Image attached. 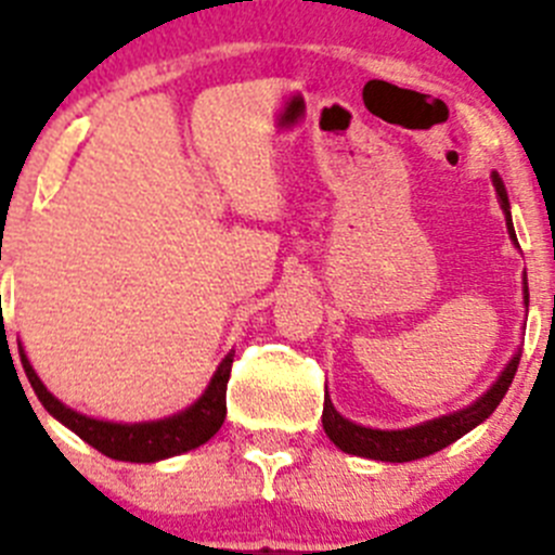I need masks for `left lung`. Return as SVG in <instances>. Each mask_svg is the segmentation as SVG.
Listing matches in <instances>:
<instances>
[{"label": "left lung", "instance_id": "1", "mask_svg": "<svg viewBox=\"0 0 555 555\" xmlns=\"http://www.w3.org/2000/svg\"><path fill=\"white\" fill-rule=\"evenodd\" d=\"M491 179H493V186H496V197H499V206H502L504 211V222H507L509 238H513V244L518 246L504 181L499 179L496 170H493ZM524 306L526 311H529V282H526V271H524ZM518 363H520V349L509 358V363L504 365V371L496 376V382H493V385L488 387L475 403H469L466 409H459V412L439 414V417L421 423V426L396 428V431L360 426V423H352L347 421L344 414H338L331 398H325V406H322V428H325L327 439H331L338 450H344V453L349 455H360V459L387 461V464H406V461L426 459V455H434L439 453V450L448 448V444L459 442L464 434H469L472 428H477L482 421L491 417L493 409L502 403L504 392H507L509 385H513Z\"/></svg>", "mask_w": 555, "mask_h": 555}]
</instances>
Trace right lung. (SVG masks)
I'll return each instance as SVG.
<instances>
[{"label":"right lung","instance_id":"1","mask_svg":"<svg viewBox=\"0 0 555 555\" xmlns=\"http://www.w3.org/2000/svg\"><path fill=\"white\" fill-rule=\"evenodd\" d=\"M21 363H24L26 376H29L31 387H35L37 398L48 414H53L62 426L78 434L86 444L100 450L102 455L116 461H129V464H157V461L173 459V455L190 453V450L206 444L214 434L222 428L224 414H228V379L230 369H233V354L230 349L224 354L222 363L214 371L211 382L203 390V396L195 403H190L181 412L168 414L163 421H143V423H113V421H96L89 414H80L69 409L67 403L59 401L37 371L31 369L29 358H26L24 347L18 341Z\"/></svg>","mask_w":555,"mask_h":555}]
</instances>
